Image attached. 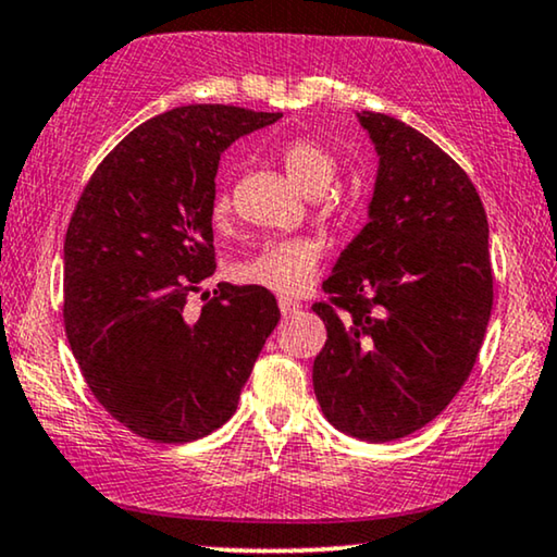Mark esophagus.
<instances>
[{
  "label": "esophagus",
  "mask_w": 557,
  "mask_h": 557,
  "mask_svg": "<svg viewBox=\"0 0 557 557\" xmlns=\"http://www.w3.org/2000/svg\"><path fill=\"white\" fill-rule=\"evenodd\" d=\"M277 306H280V313H283L285 318H290V315H295L300 310V302L293 300V298H285V295L277 300Z\"/></svg>",
  "instance_id": "34e87169"
}]
</instances>
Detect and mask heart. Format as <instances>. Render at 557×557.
Returning a JSON list of instances; mask_svg holds the SVG:
<instances>
[{
    "mask_svg": "<svg viewBox=\"0 0 557 557\" xmlns=\"http://www.w3.org/2000/svg\"><path fill=\"white\" fill-rule=\"evenodd\" d=\"M280 162L285 173L308 196H321L336 181L338 160L329 147L308 137H295L280 147ZM338 206H329V213H336ZM232 216V196L226 188H219L211 203V219L226 224ZM321 244L310 236L264 242L255 255L234 264V277L242 285L264 287L270 293L295 295L306 290L321 264Z\"/></svg>",
    "mask_w": 557,
    "mask_h": 557,
    "instance_id": "heart-1",
    "label": "heart"
}]
</instances>
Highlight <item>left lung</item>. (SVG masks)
Returning <instances> with one entry per match:
<instances>
[{"label": "left lung", "instance_id": "left-lung-1", "mask_svg": "<svg viewBox=\"0 0 557 557\" xmlns=\"http://www.w3.org/2000/svg\"><path fill=\"white\" fill-rule=\"evenodd\" d=\"M380 154L369 224L341 251L315 302L329 341L313 387L351 438H405L469 380L494 302L488 224L471 177L433 139L361 111Z\"/></svg>", "mask_w": 557, "mask_h": 557}]
</instances>
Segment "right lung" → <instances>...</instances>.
<instances>
[{
    "instance_id": "obj_1",
    "label": "right lung",
    "mask_w": 557,
    "mask_h": 557,
    "mask_svg": "<svg viewBox=\"0 0 557 557\" xmlns=\"http://www.w3.org/2000/svg\"><path fill=\"white\" fill-rule=\"evenodd\" d=\"M226 103L170 109L132 129L96 168L63 247V323L81 374L111 418L158 443H190L236 412L277 300L219 283L211 203L221 152L274 124Z\"/></svg>"
}]
</instances>
